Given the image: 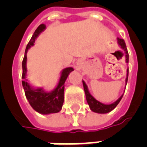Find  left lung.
I'll list each match as a JSON object with an SVG mask.
<instances>
[{"instance_id":"left-lung-1","label":"left lung","mask_w":147,"mask_h":147,"mask_svg":"<svg viewBox=\"0 0 147 147\" xmlns=\"http://www.w3.org/2000/svg\"><path fill=\"white\" fill-rule=\"evenodd\" d=\"M117 43L120 46L121 49H123V52H124V54L123 55H125L126 59V63H128L129 62V55H128L127 49V47H126L125 42L123 39H120V38H117ZM128 80V69H127V78L125 79V83L126 85H127V82ZM83 83V87H84V90H85V97H86V100H87V102L89 105L90 109L92 110L93 112H95V113H98V114H107L108 112H111V111L115 108L117 107V105H118L119 102L121 101V98L123 97V94L121 95L120 98L114 101V103L112 104H109V105H106V104H103V103L98 101V100H96L94 97L92 96V94H90L89 91H88V88L87 85L85 84V82L82 80Z\"/></svg>"}]
</instances>
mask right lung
I'll list each match as a JSON object with an SVG mask.
<instances>
[{
    "instance_id": "obj_1",
    "label": "right lung",
    "mask_w": 147,
    "mask_h": 147,
    "mask_svg": "<svg viewBox=\"0 0 147 147\" xmlns=\"http://www.w3.org/2000/svg\"><path fill=\"white\" fill-rule=\"evenodd\" d=\"M46 29L45 24H41L33 33V36L26 46L25 50V55L22 62L23 75H22V85L24 87L26 99L28 100L30 105L36 111L41 114H49L58 113L62 110V105L64 102V89L65 82L66 81L70 72L73 71V68L68 67L65 68L61 72L59 80L56 87L51 92H47L42 88H33L28 82L26 79V53L29 49L33 47L36 39L39 36L40 33Z\"/></svg>"
}]
</instances>
